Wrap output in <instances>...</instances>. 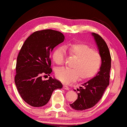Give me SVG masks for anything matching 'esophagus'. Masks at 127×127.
Here are the masks:
<instances>
[{
    "instance_id": "esophagus-1",
    "label": "esophagus",
    "mask_w": 127,
    "mask_h": 127,
    "mask_svg": "<svg viewBox=\"0 0 127 127\" xmlns=\"http://www.w3.org/2000/svg\"><path fill=\"white\" fill-rule=\"evenodd\" d=\"M63 89H65V90H69V88H68V86H67V85H64L63 86Z\"/></svg>"
}]
</instances>
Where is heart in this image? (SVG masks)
Listing matches in <instances>:
<instances>
[{
	"instance_id": "obj_1",
	"label": "heart",
	"mask_w": 127,
	"mask_h": 127,
	"mask_svg": "<svg viewBox=\"0 0 127 127\" xmlns=\"http://www.w3.org/2000/svg\"><path fill=\"white\" fill-rule=\"evenodd\" d=\"M69 55L76 58L72 64L73 68H58L55 71L58 79L64 83L73 81L79 76L82 80L94 77L99 71L102 64V58L91 47L83 43H74L65 46ZM65 51L63 47L56 48L53 53L54 62L58 65L64 63Z\"/></svg>"
}]
</instances>
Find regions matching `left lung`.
Returning <instances> with one entry per match:
<instances>
[{
    "mask_svg": "<svg viewBox=\"0 0 127 127\" xmlns=\"http://www.w3.org/2000/svg\"><path fill=\"white\" fill-rule=\"evenodd\" d=\"M92 35L94 37L102 58L101 67L95 77L82 84L84 87H80L79 89H77L79 91L77 93V99L73 103L69 104L70 106L76 110H85L95 106L109 85L111 62L109 49L105 41L99 35L94 33H92Z\"/></svg>",
    "mask_w": 127,
    "mask_h": 127,
    "instance_id": "obj_1",
    "label": "left lung"
}]
</instances>
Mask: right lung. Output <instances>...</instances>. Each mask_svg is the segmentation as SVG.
Instances as JSON below:
<instances>
[{
	"label": "right lung",
	"mask_w": 127,
	"mask_h": 127,
	"mask_svg": "<svg viewBox=\"0 0 127 127\" xmlns=\"http://www.w3.org/2000/svg\"><path fill=\"white\" fill-rule=\"evenodd\" d=\"M64 39L61 32L42 30L32 34L22 46L17 58L15 82L20 95L29 105L45 106L53 91L63 87L55 78L43 80L42 75L52 72L50 53Z\"/></svg>",
	"instance_id": "add662e5"
}]
</instances>
